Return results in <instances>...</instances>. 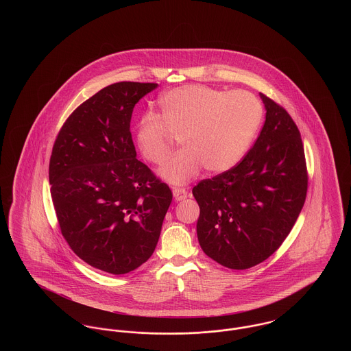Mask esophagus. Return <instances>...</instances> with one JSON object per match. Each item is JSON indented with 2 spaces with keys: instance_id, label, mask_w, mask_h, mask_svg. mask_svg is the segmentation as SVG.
I'll list each match as a JSON object with an SVG mask.
<instances>
[{
  "instance_id": "obj_1",
  "label": "esophagus",
  "mask_w": 351,
  "mask_h": 351,
  "mask_svg": "<svg viewBox=\"0 0 351 351\" xmlns=\"http://www.w3.org/2000/svg\"><path fill=\"white\" fill-rule=\"evenodd\" d=\"M172 193H173V197L176 201L185 200L188 196V192L184 188H173Z\"/></svg>"
}]
</instances>
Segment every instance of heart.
Here are the masks:
<instances>
[{"mask_svg": "<svg viewBox=\"0 0 351 351\" xmlns=\"http://www.w3.org/2000/svg\"><path fill=\"white\" fill-rule=\"evenodd\" d=\"M162 117L141 118L135 141L142 156L160 163L173 136L182 150L159 168V176L172 185L188 183L200 173L229 171L243 158L262 122V105L245 90L225 92L206 85H184L160 99Z\"/></svg>", "mask_w": 351, "mask_h": 351, "instance_id": "heart-1", "label": "heart"}]
</instances>
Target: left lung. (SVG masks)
I'll return each instance as SVG.
<instances>
[{
  "label": "left lung",
  "mask_w": 351,
  "mask_h": 351,
  "mask_svg": "<svg viewBox=\"0 0 351 351\" xmlns=\"http://www.w3.org/2000/svg\"><path fill=\"white\" fill-rule=\"evenodd\" d=\"M266 121L241 163L192 193L200 206L202 251L223 267H254L280 247L300 215L308 173L300 132L280 105L259 93Z\"/></svg>",
  "instance_id": "left-lung-1"
}]
</instances>
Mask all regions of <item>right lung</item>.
<instances>
[{
	"label": "right lung",
	"mask_w": 351,
	"mask_h": 351,
	"mask_svg": "<svg viewBox=\"0 0 351 351\" xmlns=\"http://www.w3.org/2000/svg\"><path fill=\"white\" fill-rule=\"evenodd\" d=\"M158 86L121 82L83 102L51 154V197L72 251L92 267L122 275L155 250L172 192L136 159L134 106Z\"/></svg>",
	"instance_id": "right-lung-1"
}]
</instances>
